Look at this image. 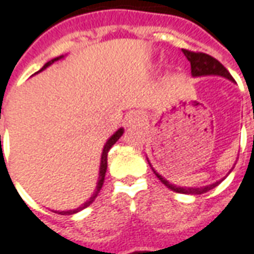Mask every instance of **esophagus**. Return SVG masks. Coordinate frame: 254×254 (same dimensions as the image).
Listing matches in <instances>:
<instances>
[{
    "instance_id": "34e87169",
    "label": "esophagus",
    "mask_w": 254,
    "mask_h": 254,
    "mask_svg": "<svg viewBox=\"0 0 254 254\" xmlns=\"http://www.w3.org/2000/svg\"><path fill=\"white\" fill-rule=\"evenodd\" d=\"M141 122H143V115L137 111H132V113L127 114L125 125L127 127H140Z\"/></svg>"
}]
</instances>
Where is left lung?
Here are the masks:
<instances>
[{
	"instance_id": "left-lung-1",
	"label": "left lung",
	"mask_w": 254,
	"mask_h": 254,
	"mask_svg": "<svg viewBox=\"0 0 254 254\" xmlns=\"http://www.w3.org/2000/svg\"><path fill=\"white\" fill-rule=\"evenodd\" d=\"M182 53L185 54V57L188 58V61L190 62V69H192V76H206V75H218V76H224L229 79V80H234V77L231 76L227 68L222 65L221 62L217 61L215 58H213L211 55L204 54V53H194V51H189V50H182ZM149 161V160H147ZM150 164V163H149ZM151 165V164H150ZM153 168V167H151ZM234 170V167H232ZM154 174L157 175V178L163 182L164 185L167 186L168 189L174 190V192L178 193H185V194H201V193H206L208 190H211L213 188L218 185L221 181L215 182L213 185H207V186H200V188H179V186H175L170 184L167 179H164L158 172H156V170L153 168Z\"/></svg>"
}]
</instances>
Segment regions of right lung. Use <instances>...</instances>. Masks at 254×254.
I'll list each match as a JSON object with an SVG mask.
<instances>
[{"instance_id": "add662e5", "label": "right lung", "mask_w": 254, "mask_h": 254, "mask_svg": "<svg viewBox=\"0 0 254 254\" xmlns=\"http://www.w3.org/2000/svg\"><path fill=\"white\" fill-rule=\"evenodd\" d=\"M61 57H57V58H54V60H51V61H48L43 68L39 70V72H41L43 69H46L47 66H50L51 64H54L55 61H58V60H61ZM122 133H124V129L122 127H120L115 133L107 140V143L104 144V149H103V154H101V163H100V172H98V182H97V186H96V190H94V193H93V196H91L90 199L87 200L84 204H82L80 207H77V208H75V210H69V211H60L58 214H75L77 213V211H80V210H83V208H86V207H89L94 201V199L97 197V194L100 193V190H101V188H103V184H104V178H105V172H107V156H108V151H110V149L113 147L114 144L118 141V139H120L121 136H122Z\"/></svg>"}]
</instances>
